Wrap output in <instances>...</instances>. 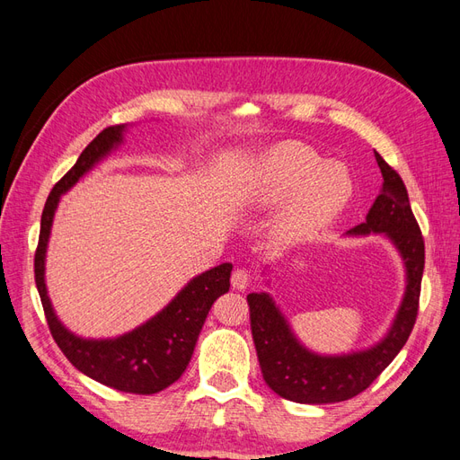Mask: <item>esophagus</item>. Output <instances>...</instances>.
<instances>
[{
	"mask_svg": "<svg viewBox=\"0 0 460 460\" xmlns=\"http://www.w3.org/2000/svg\"><path fill=\"white\" fill-rule=\"evenodd\" d=\"M251 281H252V276H251L249 270H244V268H237L231 276L233 289H239V291H244L246 288H249Z\"/></svg>",
	"mask_w": 460,
	"mask_h": 460,
	"instance_id": "34e87169",
	"label": "esophagus"
}]
</instances>
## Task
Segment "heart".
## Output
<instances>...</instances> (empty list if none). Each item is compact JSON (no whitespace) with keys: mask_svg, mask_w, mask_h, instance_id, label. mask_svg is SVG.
Masks as SVG:
<instances>
[{"mask_svg":"<svg viewBox=\"0 0 460 460\" xmlns=\"http://www.w3.org/2000/svg\"><path fill=\"white\" fill-rule=\"evenodd\" d=\"M243 194L252 208H270L291 196L278 231L297 241L319 233L342 214L351 196V179L340 164L323 163L311 147L286 141L258 161Z\"/></svg>","mask_w":460,"mask_h":460,"instance_id":"obj_1","label":"heart"}]
</instances>
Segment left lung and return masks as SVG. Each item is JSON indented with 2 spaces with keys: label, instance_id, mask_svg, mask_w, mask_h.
<instances>
[{
  "label": "left lung",
  "instance_id": "left-lung-1",
  "mask_svg": "<svg viewBox=\"0 0 460 460\" xmlns=\"http://www.w3.org/2000/svg\"><path fill=\"white\" fill-rule=\"evenodd\" d=\"M376 164L383 174V190L371 206L367 219L353 227V234L385 233L404 258L408 286L391 332L371 349L323 358L305 349L291 334L284 316L266 293L246 296L251 331L266 385L276 394L299 404L342 402L363 393L404 348L416 324L426 246L418 221L411 214L408 190L400 174L379 153Z\"/></svg>",
  "mask_w": 460,
  "mask_h": 460
}]
</instances>
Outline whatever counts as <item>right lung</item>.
<instances>
[{
    "label": "right lung",
    "instance_id": "right-lung-1",
    "mask_svg": "<svg viewBox=\"0 0 460 460\" xmlns=\"http://www.w3.org/2000/svg\"><path fill=\"white\" fill-rule=\"evenodd\" d=\"M122 132L124 126L104 128L84 149L74 167L54 184L42 209L39 246L34 252V281L50 334L75 369L120 393L155 394L179 381L184 373L211 305L229 291L233 270L229 262L194 278L157 316L116 340H84L67 332L56 319L44 286L46 243L60 196L107 155L122 139Z\"/></svg>",
    "mask_w": 460,
    "mask_h": 460
}]
</instances>
